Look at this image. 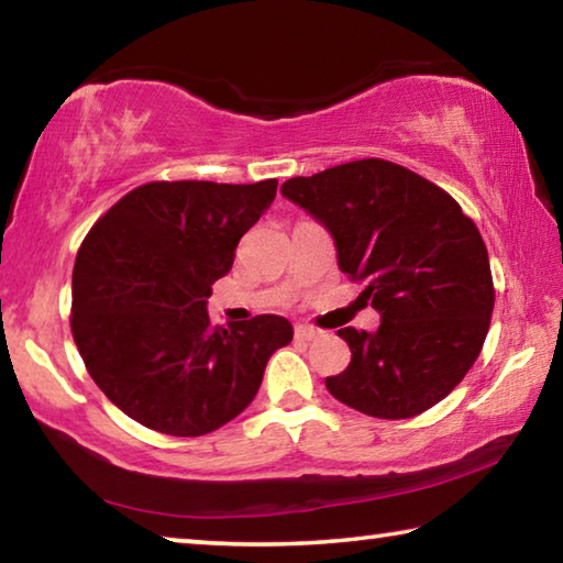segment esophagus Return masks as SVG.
I'll use <instances>...</instances> for the list:
<instances>
[{
  "mask_svg": "<svg viewBox=\"0 0 563 563\" xmlns=\"http://www.w3.org/2000/svg\"><path fill=\"white\" fill-rule=\"evenodd\" d=\"M320 335L318 328H310V325H295V338L298 340H316Z\"/></svg>",
  "mask_w": 563,
  "mask_h": 563,
  "instance_id": "esophagus-1",
  "label": "esophagus"
}]
</instances>
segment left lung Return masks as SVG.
I'll list each match as a JSON object with an SVG mask.
<instances>
[{
  "label": "left lung",
  "instance_id": "left-lung-1",
  "mask_svg": "<svg viewBox=\"0 0 563 563\" xmlns=\"http://www.w3.org/2000/svg\"><path fill=\"white\" fill-rule=\"evenodd\" d=\"M280 194L328 228L338 265L379 312L375 332L342 328L352 360L325 379L362 415L407 419L452 393L479 357L494 310L487 245L454 198L385 158L285 180Z\"/></svg>",
  "mask_w": 563,
  "mask_h": 563
}]
</instances>
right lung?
I'll use <instances>...</instances> for the list:
<instances>
[{
  "label": "right lung",
  "mask_w": 563,
  "mask_h": 563,
  "mask_svg": "<svg viewBox=\"0 0 563 563\" xmlns=\"http://www.w3.org/2000/svg\"><path fill=\"white\" fill-rule=\"evenodd\" d=\"M278 180H154L103 213L76 253L71 335L89 375L148 430L201 437L253 402L292 340L280 316L213 325L211 285L233 268Z\"/></svg>",
  "instance_id": "1"
}]
</instances>
